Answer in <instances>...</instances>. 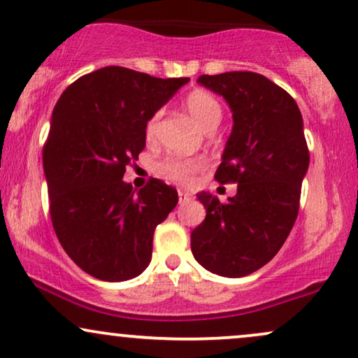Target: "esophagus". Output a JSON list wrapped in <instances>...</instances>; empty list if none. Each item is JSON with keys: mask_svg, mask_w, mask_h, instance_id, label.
<instances>
[{"mask_svg": "<svg viewBox=\"0 0 358 358\" xmlns=\"http://www.w3.org/2000/svg\"><path fill=\"white\" fill-rule=\"evenodd\" d=\"M192 199V195L188 192H185V190H178V200H180V203H185V202H188V200Z\"/></svg>", "mask_w": 358, "mask_h": 358, "instance_id": "esophagus-1", "label": "esophagus"}]
</instances>
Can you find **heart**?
<instances>
[{
    "label": "heart",
    "instance_id": "obj_1",
    "mask_svg": "<svg viewBox=\"0 0 358 358\" xmlns=\"http://www.w3.org/2000/svg\"><path fill=\"white\" fill-rule=\"evenodd\" d=\"M185 109L188 110L193 121L202 127L205 133H212L222 121V106L220 102L205 92V90H193L185 99ZM159 113H156L150 121L146 122L145 133L146 138L151 139L156 133V124H158ZM205 168V159L193 156V158H185V156H168L162 159L156 166V171L162 178L176 185H190L195 180V175L200 173Z\"/></svg>",
    "mask_w": 358,
    "mask_h": 358
}]
</instances>
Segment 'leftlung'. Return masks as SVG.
<instances>
[{
    "mask_svg": "<svg viewBox=\"0 0 358 358\" xmlns=\"http://www.w3.org/2000/svg\"><path fill=\"white\" fill-rule=\"evenodd\" d=\"M196 82L232 110L215 180L237 183V193L227 203L196 193L207 215L193 229L192 252L210 273L242 278L276 256L298 217L310 166L303 117L293 97L261 73L225 72Z\"/></svg>",
    "mask_w": 358,
    "mask_h": 358,
    "instance_id": "left-lung-1",
    "label": "left lung"
}]
</instances>
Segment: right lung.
Wrapping results in <instances>:
<instances>
[{
  "label": "right lung",
  "instance_id": "1",
  "mask_svg": "<svg viewBox=\"0 0 358 358\" xmlns=\"http://www.w3.org/2000/svg\"><path fill=\"white\" fill-rule=\"evenodd\" d=\"M188 80L110 65L82 76L57 101L43 148L52 224L90 276L127 281L150 264L156 225L178 193L156 178L136 190L122 176L145 150L146 122Z\"/></svg>",
  "mask_w": 358,
  "mask_h": 358
}]
</instances>
